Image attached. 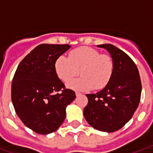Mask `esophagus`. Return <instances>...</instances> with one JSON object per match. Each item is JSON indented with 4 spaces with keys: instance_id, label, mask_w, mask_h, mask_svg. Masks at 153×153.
Here are the masks:
<instances>
[{
    "instance_id": "esophagus-1",
    "label": "esophagus",
    "mask_w": 153,
    "mask_h": 153,
    "mask_svg": "<svg viewBox=\"0 0 153 153\" xmlns=\"http://www.w3.org/2000/svg\"><path fill=\"white\" fill-rule=\"evenodd\" d=\"M75 95H76L77 97H78V96L81 95V93H79V92H75Z\"/></svg>"
}]
</instances>
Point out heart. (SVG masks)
Segmentation results:
<instances>
[{
	"label": "heart",
	"mask_w": 153,
	"mask_h": 153,
	"mask_svg": "<svg viewBox=\"0 0 153 153\" xmlns=\"http://www.w3.org/2000/svg\"><path fill=\"white\" fill-rule=\"evenodd\" d=\"M80 71L82 78L69 82L67 87L75 91L101 90L109 83L114 72V61L110 55L101 54L90 47L72 50L69 57L60 55L55 60V71L58 78L68 82Z\"/></svg>",
	"instance_id": "heart-1"
}]
</instances>
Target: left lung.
I'll list each match as a JSON object with an SVG mask.
<instances>
[{"label": "left lung", "mask_w": 153, "mask_h": 153, "mask_svg": "<svg viewBox=\"0 0 153 153\" xmlns=\"http://www.w3.org/2000/svg\"><path fill=\"white\" fill-rule=\"evenodd\" d=\"M114 61L109 83L96 94H86L88 104L84 117L93 128L112 133L121 128L137 109L141 95V82L135 62L126 53L112 44H101Z\"/></svg>", "instance_id": "1"}]
</instances>
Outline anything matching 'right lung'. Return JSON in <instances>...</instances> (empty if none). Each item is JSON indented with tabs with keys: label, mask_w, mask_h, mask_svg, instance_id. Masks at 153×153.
I'll return each instance as SVG.
<instances>
[{
	"label": "right lung",
	"mask_w": 153,
	"mask_h": 153,
	"mask_svg": "<svg viewBox=\"0 0 153 153\" xmlns=\"http://www.w3.org/2000/svg\"><path fill=\"white\" fill-rule=\"evenodd\" d=\"M68 44H40L20 62L12 82V102L22 122L39 134L55 132L66 117V107L75 98L55 71L57 58Z\"/></svg>",
	"instance_id": "obj_1"
}]
</instances>
